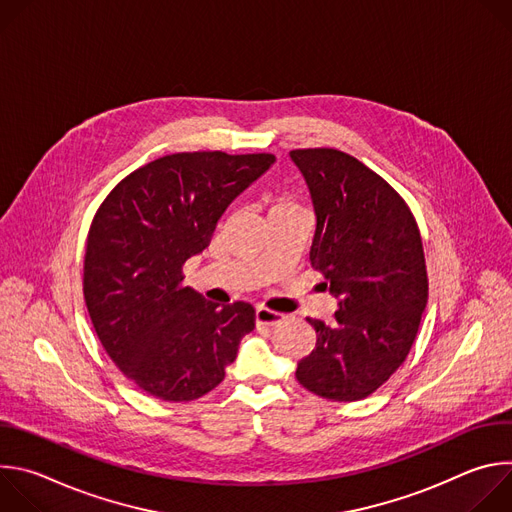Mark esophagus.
<instances>
[{
    "label": "esophagus",
    "instance_id": "esophagus-1",
    "mask_svg": "<svg viewBox=\"0 0 512 512\" xmlns=\"http://www.w3.org/2000/svg\"><path fill=\"white\" fill-rule=\"evenodd\" d=\"M281 320H283V314H279V312L267 310V308H263V306H257V308H255V324H257V326H267V328H271V326H277Z\"/></svg>",
    "mask_w": 512,
    "mask_h": 512
}]
</instances>
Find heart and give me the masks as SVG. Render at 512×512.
Masks as SVG:
<instances>
[{"mask_svg": "<svg viewBox=\"0 0 512 512\" xmlns=\"http://www.w3.org/2000/svg\"><path fill=\"white\" fill-rule=\"evenodd\" d=\"M283 208H296V204L291 202V200H287V198H277V200L273 202L271 212H273V210H283Z\"/></svg>", "mask_w": 512, "mask_h": 512, "instance_id": "1", "label": "heart"}]
</instances>
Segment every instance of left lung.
Listing matches in <instances>:
<instances>
[{
    "mask_svg": "<svg viewBox=\"0 0 512 512\" xmlns=\"http://www.w3.org/2000/svg\"><path fill=\"white\" fill-rule=\"evenodd\" d=\"M316 214L310 263L338 302L334 322H308L314 350L298 362L300 385L330 401L375 393L407 358L427 304L421 235L405 200L356 158L294 150Z\"/></svg>",
    "mask_w": 512,
    "mask_h": 512,
    "instance_id": "1",
    "label": "left lung"
}]
</instances>
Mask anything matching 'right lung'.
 <instances>
[{
    "instance_id": "right-lung-1",
    "label": "right lung",
    "mask_w": 512,
    "mask_h": 512,
    "mask_svg": "<svg viewBox=\"0 0 512 512\" xmlns=\"http://www.w3.org/2000/svg\"><path fill=\"white\" fill-rule=\"evenodd\" d=\"M275 162L271 154H172L121 180L87 239L85 302L119 371L164 401H194L225 379L255 328L251 304L218 306L182 285L229 204Z\"/></svg>"
}]
</instances>
